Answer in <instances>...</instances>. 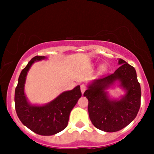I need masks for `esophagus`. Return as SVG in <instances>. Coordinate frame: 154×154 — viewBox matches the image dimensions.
Masks as SVG:
<instances>
[{"label": "esophagus", "mask_w": 154, "mask_h": 154, "mask_svg": "<svg viewBox=\"0 0 154 154\" xmlns=\"http://www.w3.org/2000/svg\"><path fill=\"white\" fill-rule=\"evenodd\" d=\"M80 90H81V92H82V93H85V91H86V87L84 85H82L80 86Z\"/></svg>", "instance_id": "34e87169"}]
</instances>
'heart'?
I'll use <instances>...</instances> for the list:
<instances>
[{"instance_id": "b5f03b06", "label": "heart", "mask_w": 154, "mask_h": 154, "mask_svg": "<svg viewBox=\"0 0 154 154\" xmlns=\"http://www.w3.org/2000/svg\"><path fill=\"white\" fill-rule=\"evenodd\" d=\"M100 70L102 73H103V72H105L106 71V67L105 66H101L100 67Z\"/></svg>"}]
</instances>
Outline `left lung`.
<instances>
[{"label":"left lung","mask_w":154,"mask_h":154,"mask_svg":"<svg viewBox=\"0 0 154 154\" xmlns=\"http://www.w3.org/2000/svg\"><path fill=\"white\" fill-rule=\"evenodd\" d=\"M119 67L111 75L93 79L88 84L84 96L88 100L90 119L102 131H119L132 122L140 106L141 91L133 66L118 59ZM119 87L125 94L119 98L110 96L108 90Z\"/></svg>","instance_id":"1"}]
</instances>
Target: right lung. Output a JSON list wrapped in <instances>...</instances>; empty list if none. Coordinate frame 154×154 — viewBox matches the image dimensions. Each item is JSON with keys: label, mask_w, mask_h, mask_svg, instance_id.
I'll return each mask as SVG.
<instances>
[{"label": "right lung", "mask_w": 154, "mask_h": 154, "mask_svg": "<svg viewBox=\"0 0 154 154\" xmlns=\"http://www.w3.org/2000/svg\"><path fill=\"white\" fill-rule=\"evenodd\" d=\"M46 56H36L23 69L15 90V109L17 116L26 128L40 135H53L66 128L71 111L82 96L80 86L63 91L45 104L31 103L26 98L24 86L29 69L35 62L45 60Z\"/></svg>", "instance_id": "add662e5"}]
</instances>
